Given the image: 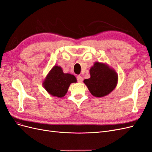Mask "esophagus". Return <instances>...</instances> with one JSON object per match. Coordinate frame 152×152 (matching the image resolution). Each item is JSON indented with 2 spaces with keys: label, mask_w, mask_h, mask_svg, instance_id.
Returning <instances> with one entry per match:
<instances>
[{
  "label": "esophagus",
  "mask_w": 152,
  "mask_h": 152,
  "mask_svg": "<svg viewBox=\"0 0 152 152\" xmlns=\"http://www.w3.org/2000/svg\"><path fill=\"white\" fill-rule=\"evenodd\" d=\"M77 81L78 82H79V83H80V82H82V80H83V79H82V77L80 76V75H79L77 77Z\"/></svg>",
  "instance_id": "esophagus-1"
}]
</instances>
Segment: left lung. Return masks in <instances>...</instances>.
<instances>
[{"instance_id":"left-lung-1","label":"left lung","mask_w":152,"mask_h":152,"mask_svg":"<svg viewBox=\"0 0 152 152\" xmlns=\"http://www.w3.org/2000/svg\"><path fill=\"white\" fill-rule=\"evenodd\" d=\"M90 78L85 79L91 94L97 98L107 96L115 88L118 83V74L108 64L96 61L89 70Z\"/></svg>"}]
</instances>
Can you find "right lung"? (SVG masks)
Wrapping results in <instances>:
<instances>
[{"mask_svg":"<svg viewBox=\"0 0 152 152\" xmlns=\"http://www.w3.org/2000/svg\"><path fill=\"white\" fill-rule=\"evenodd\" d=\"M75 82L77 79L74 75L63 73L61 66L54 65L45 77L42 85L49 94L62 98L66 94L70 84Z\"/></svg>","mask_w":152,"mask_h":152,"instance_id":"1","label":"right lung"}]
</instances>
